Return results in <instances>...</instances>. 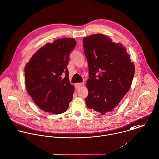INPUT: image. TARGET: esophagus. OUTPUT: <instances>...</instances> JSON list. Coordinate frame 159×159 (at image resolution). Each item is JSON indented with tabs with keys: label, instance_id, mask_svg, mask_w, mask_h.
<instances>
[{
	"label": "esophagus",
	"instance_id": "esophagus-1",
	"mask_svg": "<svg viewBox=\"0 0 159 159\" xmlns=\"http://www.w3.org/2000/svg\"><path fill=\"white\" fill-rule=\"evenodd\" d=\"M84 85V83H77V84H75V87H76L77 89H79V88L82 87Z\"/></svg>",
	"mask_w": 159,
	"mask_h": 159
}]
</instances>
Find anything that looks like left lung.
<instances>
[{
  "label": "left lung",
  "mask_w": 159,
  "mask_h": 159,
  "mask_svg": "<svg viewBox=\"0 0 159 159\" xmlns=\"http://www.w3.org/2000/svg\"><path fill=\"white\" fill-rule=\"evenodd\" d=\"M83 44L89 73L85 103L89 109L104 115L117 107L129 91L134 65L123 45L104 34L84 37Z\"/></svg>",
  "instance_id": "1"
}]
</instances>
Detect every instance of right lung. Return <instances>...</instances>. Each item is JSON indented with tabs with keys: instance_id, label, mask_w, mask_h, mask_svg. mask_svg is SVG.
Listing matches in <instances>:
<instances>
[{
	"instance_id": "obj_1",
	"label": "right lung",
	"mask_w": 159,
	"mask_h": 159,
	"mask_svg": "<svg viewBox=\"0 0 159 159\" xmlns=\"http://www.w3.org/2000/svg\"><path fill=\"white\" fill-rule=\"evenodd\" d=\"M76 43L74 39L69 38L47 43L25 66L27 92L34 103L44 111L62 113L72 101L74 87L70 84L67 66Z\"/></svg>"
}]
</instances>
